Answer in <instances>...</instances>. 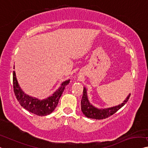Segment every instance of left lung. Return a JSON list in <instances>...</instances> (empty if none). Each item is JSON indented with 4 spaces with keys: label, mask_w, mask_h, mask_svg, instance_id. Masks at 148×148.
Masks as SVG:
<instances>
[{
    "label": "left lung",
    "mask_w": 148,
    "mask_h": 148,
    "mask_svg": "<svg viewBox=\"0 0 148 148\" xmlns=\"http://www.w3.org/2000/svg\"><path fill=\"white\" fill-rule=\"evenodd\" d=\"M130 96V94L127 96L123 103L116 106L108 108H98L90 102L88 98L87 89L84 87L83 95L81 100V110L87 118L96 119V120H102V119L108 118L109 116L113 115L118 110L123 107L128 101Z\"/></svg>",
    "instance_id": "left-lung-1"
}]
</instances>
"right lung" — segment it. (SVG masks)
<instances>
[{"instance_id":"1","label":"right lung","mask_w":148,"mask_h":148,"mask_svg":"<svg viewBox=\"0 0 148 148\" xmlns=\"http://www.w3.org/2000/svg\"><path fill=\"white\" fill-rule=\"evenodd\" d=\"M70 80H67L61 84L60 86L55 91L52 96L43 100L30 96L23 91L18 83L16 73L13 71V88L18 102L21 106L31 113L38 116H47L51 114L58 103L62 94L65 87L69 84Z\"/></svg>"}]
</instances>
